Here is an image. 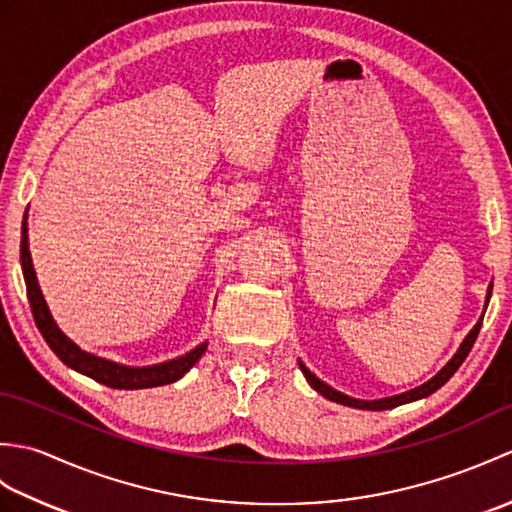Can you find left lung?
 I'll use <instances>...</instances> for the list:
<instances>
[{
  "mask_svg": "<svg viewBox=\"0 0 512 512\" xmlns=\"http://www.w3.org/2000/svg\"><path fill=\"white\" fill-rule=\"evenodd\" d=\"M491 292H493V284L488 286V290H486V306H488V299H491ZM482 319H484V314H482ZM482 319L475 323V328H473L469 334H466V339H464V341H462V345L458 347V352L453 354L451 361H449L447 365H444L436 376H433L431 380H427V383H424V385L416 387V389H409V391H405V394H398V396H391V398H380V400H356V398H350V396L341 394V391L332 389L330 385H325L323 380H319L317 376H314V374L310 372V369H308L306 365H303V363H299V367H301L303 376H306V380L310 383V387H312V389H317L319 394H321V396H325L328 400L341 402V405L356 407V409H372V411L391 409V407L405 405V402H411V400H420V398H424V396H431L433 391H438L444 383H447V380H449L455 372H458V367L464 363V358L469 356L471 347H473V343H475V339H477V334H480Z\"/></svg>",
  "mask_w": 512,
  "mask_h": 512,
  "instance_id": "obj_1",
  "label": "left lung"
}]
</instances>
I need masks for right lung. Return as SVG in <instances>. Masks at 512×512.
<instances>
[{"instance_id":"right-lung-1","label":"right lung","mask_w":512,"mask_h":512,"mask_svg":"<svg viewBox=\"0 0 512 512\" xmlns=\"http://www.w3.org/2000/svg\"><path fill=\"white\" fill-rule=\"evenodd\" d=\"M19 262H21V270H24V281H26V292H28L32 317H35V323H37L41 336L50 345V350L57 354L65 365L72 367L74 372L94 378L96 383L107 385L112 389H147V387H160V385L176 383L178 378H182L195 363L200 361V356L206 350V343H200L195 350L187 352L184 356L171 358V361L149 365V367H129V365L107 361V358L85 352L74 341H70L68 336L61 332L59 325L54 323L52 314L48 310V303L41 295V288L37 284V275H35V268H32V259H30V250H28L26 217H24V224H21Z\"/></svg>"}]
</instances>
